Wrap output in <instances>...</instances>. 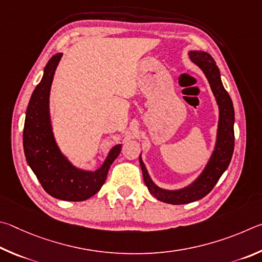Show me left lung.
<instances>
[{
	"label": "left lung",
	"mask_w": 262,
	"mask_h": 262,
	"mask_svg": "<svg viewBox=\"0 0 262 262\" xmlns=\"http://www.w3.org/2000/svg\"><path fill=\"white\" fill-rule=\"evenodd\" d=\"M190 57L205 72L220 108L217 141L212 159H210L204 172L191 186L180 191H166L160 189L154 184L148 176L145 164L139 158L145 184L147 185L150 194L160 201L172 205L189 204L207 195L213 190V187L220 180V177L222 176L224 170L228 168L232 158L233 147H235V134H233L235 113H233V105L230 96H229L228 92L224 90L222 85L216 63L208 53L198 52V50L190 52Z\"/></svg>",
	"instance_id": "obj_1"
}]
</instances>
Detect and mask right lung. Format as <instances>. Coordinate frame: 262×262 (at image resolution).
Wrapping results in <instances>:
<instances>
[{"mask_svg": "<svg viewBox=\"0 0 262 262\" xmlns=\"http://www.w3.org/2000/svg\"><path fill=\"white\" fill-rule=\"evenodd\" d=\"M61 57L59 53L49 59L42 79L31 96L26 110L23 145L27 163L48 194L61 200L82 201L94 195L103 185L109 168L121 153L122 146H115L103 166L94 172L78 170L59 152L50 126L48 100L54 73Z\"/></svg>", "mask_w": 262, "mask_h": 262, "instance_id": "1", "label": "right lung"}]
</instances>
